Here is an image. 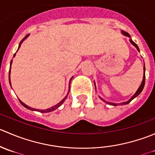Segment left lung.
Listing matches in <instances>:
<instances>
[{
  "instance_id": "left-lung-1",
  "label": "left lung",
  "mask_w": 155,
  "mask_h": 155,
  "mask_svg": "<svg viewBox=\"0 0 155 155\" xmlns=\"http://www.w3.org/2000/svg\"><path fill=\"white\" fill-rule=\"evenodd\" d=\"M121 34H123V35L124 36H126V37H128L130 38V43L131 44L133 45V46H135L136 48H137V51H140V48H139V47H138V46H137V44H136L135 43H134V41H133L132 40H131V37H130V34H128V33H127V32H125V31H121ZM143 81H142V83H141V85H140V86L139 87V88L137 89V91H136V93L134 94V95H133L132 97H130V99L129 100V101H126V102H123V103H121V104H115V103H110V102H107V101H105V100L104 99H103L102 97H101L99 96V97H100V99L101 100V101H104V102H105L106 104H109V105H112V106H118V105H125V104H129L130 102L131 101H132V100H134V98H136L137 97V96H138L139 94H140V93H141L142 92V91L143 90V87H144V86H145V64H144V67H143ZM94 86H95V89H96V85H95V82H94Z\"/></svg>"
}]
</instances>
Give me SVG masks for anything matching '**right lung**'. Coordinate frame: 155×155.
<instances>
[{
  "instance_id": "obj_1",
  "label": "right lung",
  "mask_w": 155,
  "mask_h": 155,
  "mask_svg": "<svg viewBox=\"0 0 155 155\" xmlns=\"http://www.w3.org/2000/svg\"><path fill=\"white\" fill-rule=\"evenodd\" d=\"M28 36H29V34H28V35H27V36H25V38H23V40H21V42H20L19 45H18V48H20V46H21V43H22V42L24 41V40H25V39L27 38L28 37ZM18 50H17V51H18ZM15 54H14L13 57H15ZM12 60L11 61V62H10V71H9V81H10V85H11V82H10V72H11V64H12ZM73 77L71 78V79H70V82H69V90H68V94H67V95H66V96H65V97L64 98V99L62 100L61 101H60V102H59L58 104H56V105H54V107H51V108H48V109H34V108H31V107H28V106L26 105L25 104H24V103H23L22 101H20V100H19V102L21 103V105L23 106V107H25V108H27L28 109H30V110H32V111H37V112H44V113H46V112H52V111L55 110L56 109H58V108L59 107H61V106L62 104H63V103L64 102V101H65V100L67 99V97H68V94H69V92H70V82H71V80H72V79H73Z\"/></svg>"
}]
</instances>
